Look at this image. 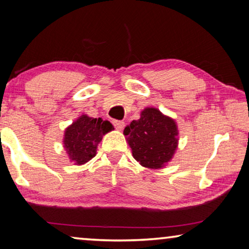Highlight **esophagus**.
I'll return each instance as SVG.
<instances>
[{
	"label": "esophagus",
	"mask_w": 249,
	"mask_h": 249,
	"mask_svg": "<svg viewBox=\"0 0 249 249\" xmlns=\"http://www.w3.org/2000/svg\"><path fill=\"white\" fill-rule=\"evenodd\" d=\"M113 124L115 126V128L118 129V131H123V128L125 127V123L123 121H114Z\"/></svg>",
	"instance_id": "obj_1"
}]
</instances>
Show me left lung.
Returning <instances> with one entry per match:
<instances>
[{
	"label": "left lung",
	"mask_w": 249,
	"mask_h": 249,
	"mask_svg": "<svg viewBox=\"0 0 249 249\" xmlns=\"http://www.w3.org/2000/svg\"><path fill=\"white\" fill-rule=\"evenodd\" d=\"M124 135L132 155L141 166L161 169L178 148V127L174 118L163 115L158 108L146 107L140 120L126 126Z\"/></svg>",
	"instance_id": "1"
}]
</instances>
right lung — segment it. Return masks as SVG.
Listing matches in <instances>:
<instances>
[{"instance_id": "obj_1", "label": "right lung", "mask_w": 249, "mask_h": 249, "mask_svg": "<svg viewBox=\"0 0 249 249\" xmlns=\"http://www.w3.org/2000/svg\"><path fill=\"white\" fill-rule=\"evenodd\" d=\"M114 126L110 122L101 118L89 117L81 115L65 128L63 145L69 159L74 164L81 166L96 156L97 146L103 136L113 131Z\"/></svg>"}]
</instances>
